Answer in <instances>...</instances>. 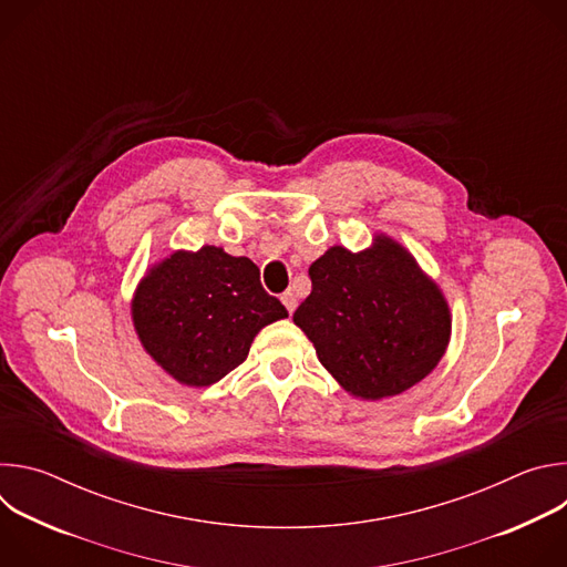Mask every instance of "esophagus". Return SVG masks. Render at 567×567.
I'll list each match as a JSON object with an SVG mask.
<instances>
[{"label": "esophagus", "mask_w": 567, "mask_h": 567, "mask_svg": "<svg viewBox=\"0 0 567 567\" xmlns=\"http://www.w3.org/2000/svg\"><path fill=\"white\" fill-rule=\"evenodd\" d=\"M282 305L287 307V311H289V313H293V311H296V307H298V298H296V293H293V291H285V293H282Z\"/></svg>", "instance_id": "esophagus-1"}]
</instances>
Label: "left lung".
Returning a JSON list of instances; mask_svg holds the SVG:
<instances>
[{"instance_id": "8db88e82", "label": "left lung", "mask_w": 567, "mask_h": 567, "mask_svg": "<svg viewBox=\"0 0 567 567\" xmlns=\"http://www.w3.org/2000/svg\"><path fill=\"white\" fill-rule=\"evenodd\" d=\"M293 322L339 385L363 401L406 392L442 361L451 309L415 256L385 233L363 251L330 247L309 267Z\"/></svg>"}]
</instances>
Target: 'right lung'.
I'll list each match as a JSON object with an SVG mask.
<instances>
[{"instance_id": "right-lung-1", "label": "right lung", "mask_w": 567, "mask_h": 567, "mask_svg": "<svg viewBox=\"0 0 567 567\" xmlns=\"http://www.w3.org/2000/svg\"><path fill=\"white\" fill-rule=\"evenodd\" d=\"M130 311L150 359L188 388L217 383L249 357L262 328L289 316L262 289L249 258L213 245L177 249L150 265Z\"/></svg>"}]
</instances>
